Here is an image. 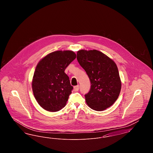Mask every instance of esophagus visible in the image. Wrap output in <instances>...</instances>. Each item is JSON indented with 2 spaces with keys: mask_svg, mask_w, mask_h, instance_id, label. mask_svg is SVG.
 <instances>
[{
  "mask_svg": "<svg viewBox=\"0 0 153 153\" xmlns=\"http://www.w3.org/2000/svg\"><path fill=\"white\" fill-rule=\"evenodd\" d=\"M73 89H74V91H78L79 90V85H77V86H75V87H74L73 88Z\"/></svg>",
  "mask_w": 153,
  "mask_h": 153,
  "instance_id": "obj_1",
  "label": "esophagus"
}]
</instances>
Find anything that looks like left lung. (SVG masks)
Instances as JSON below:
<instances>
[{
  "instance_id": "obj_1",
  "label": "left lung",
  "mask_w": 153,
  "mask_h": 153,
  "mask_svg": "<svg viewBox=\"0 0 153 153\" xmlns=\"http://www.w3.org/2000/svg\"><path fill=\"white\" fill-rule=\"evenodd\" d=\"M77 59L91 81V89L85 95L88 105L97 111L111 107L120 94L122 83L115 62L97 50H80Z\"/></svg>"
}]
</instances>
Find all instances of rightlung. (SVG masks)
Returning <instances> with one entry per match:
<instances>
[{
  "label": "right lung",
  "mask_w": 153,
  "mask_h": 153,
  "mask_svg": "<svg viewBox=\"0 0 153 153\" xmlns=\"http://www.w3.org/2000/svg\"><path fill=\"white\" fill-rule=\"evenodd\" d=\"M76 57L74 51H58L48 54L38 63L32 89L36 102L44 109L56 112L65 106L73 88L65 70Z\"/></svg>",
  "instance_id": "right-lung-1"
}]
</instances>
